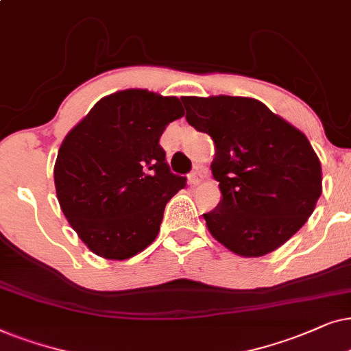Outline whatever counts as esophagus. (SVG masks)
Wrapping results in <instances>:
<instances>
[{"label":"esophagus","mask_w":351,"mask_h":351,"mask_svg":"<svg viewBox=\"0 0 351 351\" xmlns=\"http://www.w3.org/2000/svg\"><path fill=\"white\" fill-rule=\"evenodd\" d=\"M204 180H205V170H202V168H197V170L191 173L189 184L191 186H199V184L204 183Z\"/></svg>","instance_id":"34e87169"}]
</instances>
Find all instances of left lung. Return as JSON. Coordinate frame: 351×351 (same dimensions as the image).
<instances>
[{
    "instance_id": "left-lung-1",
    "label": "left lung",
    "mask_w": 351,
    "mask_h": 351,
    "mask_svg": "<svg viewBox=\"0 0 351 351\" xmlns=\"http://www.w3.org/2000/svg\"><path fill=\"white\" fill-rule=\"evenodd\" d=\"M186 120L215 143L221 202L204 219L215 239L252 258L276 250L311 217L321 162L300 130L244 96H184Z\"/></svg>"
}]
</instances>
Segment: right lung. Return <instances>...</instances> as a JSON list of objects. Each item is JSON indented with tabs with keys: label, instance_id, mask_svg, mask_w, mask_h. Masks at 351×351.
I'll return each mask as SVG.
<instances>
[{
	"label": "right lung",
	"instance_id": "add662e5",
	"mask_svg": "<svg viewBox=\"0 0 351 351\" xmlns=\"http://www.w3.org/2000/svg\"><path fill=\"white\" fill-rule=\"evenodd\" d=\"M183 115L178 97L133 88L97 101L64 138L56 195L93 254L127 260L157 237L167 202L186 186L158 141Z\"/></svg>",
	"mask_w": 351,
	"mask_h": 351
}]
</instances>
